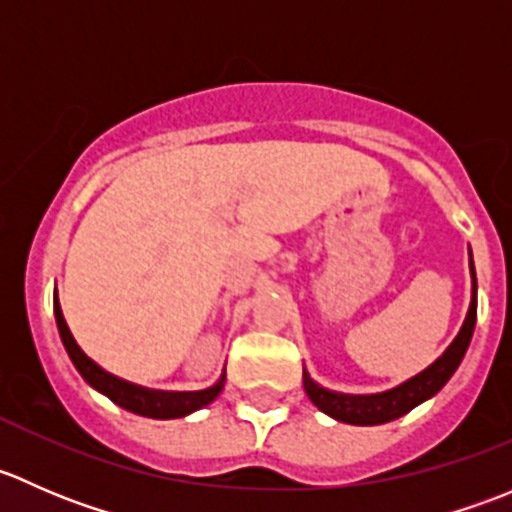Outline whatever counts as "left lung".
<instances>
[{
  "mask_svg": "<svg viewBox=\"0 0 512 512\" xmlns=\"http://www.w3.org/2000/svg\"><path fill=\"white\" fill-rule=\"evenodd\" d=\"M473 270V262H471ZM476 314H478V302H476V270H473V299L471 309H468V317L463 322L461 332H458L456 342L446 349V354L436 361V364L428 366L426 371L414 376L411 381H406L404 386L394 391H386L379 396H344L334 394V391L322 389V386L314 384L307 374H304V391L312 399V404L317 409H322L324 414H329L337 421L354 423V426H376V423L394 421V418L409 414L414 406L426 401L428 396H433L436 391L443 389L448 379L453 376V371L461 364L463 354H466L468 344H471L473 329H476Z\"/></svg>",
  "mask_w": 512,
  "mask_h": 512,
  "instance_id": "8db88e82",
  "label": "left lung"
}]
</instances>
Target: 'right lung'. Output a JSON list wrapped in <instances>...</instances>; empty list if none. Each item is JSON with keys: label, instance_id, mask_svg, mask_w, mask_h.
<instances>
[{"label": "right lung", "instance_id": "1", "mask_svg": "<svg viewBox=\"0 0 512 512\" xmlns=\"http://www.w3.org/2000/svg\"><path fill=\"white\" fill-rule=\"evenodd\" d=\"M54 314H56V327H59L61 342H64L66 352H69L71 361H74V366L79 369V374L84 376L94 389L101 391V394H106L113 404L123 406V409L133 411V414H141L148 418L188 416L193 414V411L208 406L210 401L223 391L225 376L213 386V389L195 391V394H163V391H148V389H141V386L128 384V381L103 371L101 366H96L89 356L81 352L79 344H76L74 337H71L69 327H66V319L64 314H61V307L59 302H56V297H54Z\"/></svg>", "mask_w": 512, "mask_h": 512}]
</instances>
